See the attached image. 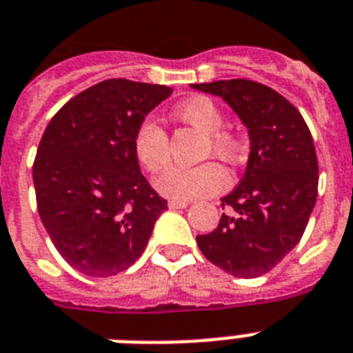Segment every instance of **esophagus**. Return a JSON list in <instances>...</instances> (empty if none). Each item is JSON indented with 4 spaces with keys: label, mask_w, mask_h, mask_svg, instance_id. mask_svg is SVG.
<instances>
[{
    "label": "esophagus",
    "mask_w": 353,
    "mask_h": 353,
    "mask_svg": "<svg viewBox=\"0 0 353 353\" xmlns=\"http://www.w3.org/2000/svg\"><path fill=\"white\" fill-rule=\"evenodd\" d=\"M168 205H170V209H185L189 205V202H183V200H170Z\"/></svg>",
    "instance_id": "34e87169"
}]
</instances>
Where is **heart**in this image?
<instances>
[{"label": "heart", "instance_id": "b5f03b06", "mask_svg": "<svg viewBox=\"0 0 353 353\" xmlns=\"http://www.w3.org/2000/svg\"><path fill=\"white\" fill-rule=\"evenodd\" d=\"M174 119L194 128L203 135L202 157L214 155L236 164L243 153V142L234 131L223 130L222 110L208 97H193L174 108ZM133 151L139 164L150 173H159L170 162V144L165 131L153 121H144L133 137ZM227 183L225 171L214 162L194 168H171L157 180V189L173 200H193L222 191Z\"/></svg>", "mask_w": 353, "mask_h": 353}]
</instances>
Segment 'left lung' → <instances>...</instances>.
I'll return each instance as SVG.
<instances>
[{"label": "left lung", "mask_w": 353, "mask_h": 353, "mask_svg": "<svg viewBox=\"0 0 353 353\" xmlns=\"http://www.w3.org/2000/svg\"><path fill=\"white\" fill-rule=\"evenodd\" d=\"M229 104L249 131V160L227 208L196 243L211 263L234 278H258L298 245L317 198L316 148L301 113L265 84L231 79L191 84Z\"/></svg>", "instance_id": "obj_1"}]
</instances>
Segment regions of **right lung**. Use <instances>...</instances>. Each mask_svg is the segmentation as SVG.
I'll use <instances>...</instances> for the list:
<instances>
[{
  "instance_id": "right-lung-1",
  "label": "right lung",
  "mask_w": 353,
  "mask_h": 353,
  "mask_svg": "<svg viewBox=\"0 0 353 353\" xmlns=\"http://www.w3.org/2000/svg\"><path fill=\"white\" fill-rule=\"evenodd\" d=\"M171 93L162 84L108 79L70 99L46 126L32 171L37 211L79 272L108 278L126 270L168 209L142 174L133 137Z\"/></svg>"
}]
</instances>
